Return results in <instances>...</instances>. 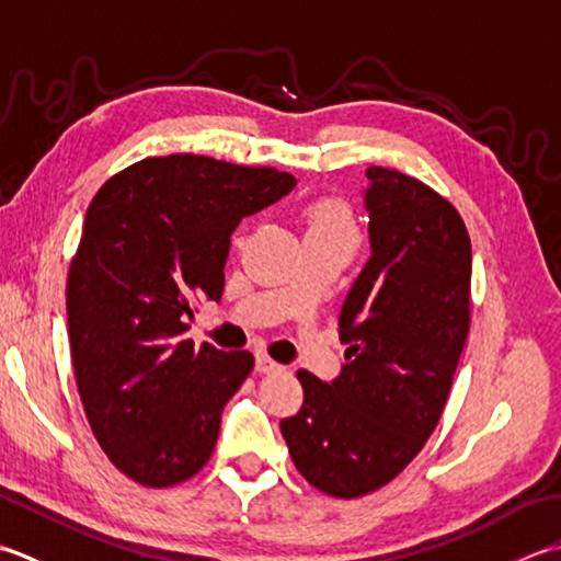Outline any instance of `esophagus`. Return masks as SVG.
Segmentation results:
<instances>
[{"label":"esophagus","instance_id":"1","mask_svg":"<svg viewBox=\"0 0 561 561\" xmlns=\"http://www.w3.org/2000/svg\"><path fill=\"white\" fill-rule=\"evenodd\" d=\"M276 370H283V365L276 363L273 358H268L266 353H256V373L266 375V373H276Z\"/></svg>","mask_w":561,"mask_h":561}]
</instances>
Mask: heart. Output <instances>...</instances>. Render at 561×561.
<instances>
[{"mask_svg":"<svg viewBox=\"0 0 561 561\" xmlns=\"http://www.w3.org/2000/svg\"><path fill=\"white\" fill-rule=\"evenodd\" d=\"M310 234H356L348 205L339 198H319L307 208Z\"/></svg>","mask_w":561,"mask_h":561,"instance_id":"1","label":"heart"}]
</instances>
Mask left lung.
Instances as JSON below:
<instances>
[{"label": "left lung", "instance_id": "left-lung-1", "mask_svg": "<svg viewBox=\"0 0 561 561\" xmlns=\"http://www.w3.org/2000/svg\"><path fill=\"white\" fill-rule=\"evenodd\" d=\"M370 259L339 314L346 365L280 421L293 462L336 499L385 486L424 448L470 331L472 247L460 213L402 171H365Z\"/></svg>", "mask_w": 561, "mask_h": 561}]
</instances>
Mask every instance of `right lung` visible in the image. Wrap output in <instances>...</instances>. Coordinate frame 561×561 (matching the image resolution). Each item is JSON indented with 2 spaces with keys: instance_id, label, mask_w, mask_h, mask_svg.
<instances>
[{
  "instance_id": "obj_1",
  "label": "right lung",
  "mask_w": 561,
  "mask_h": 561,
  "mask_svg": "<svg viewBox=\"0 0 561 561\" xmlns=\"http://www.w3.org/2000/svg\"><path fill=\"white\" fill-rule=\"evenodd\" d=\"M293 186L288 171L169 154L118 171L89 203L67 334L89 426L133 482L174 486L210 460L254 356L181 334L193 302L222 297L234 227Z\"/></svg>"
}]
</instances>
